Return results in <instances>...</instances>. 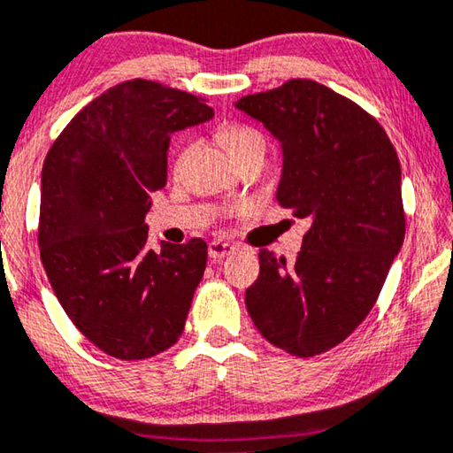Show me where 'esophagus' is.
I'll list each match as a JSON object with an SVG mask.
<instances>
[{"instance_id":"obj_1","label":"esophagus","mask_w":453,"mask_h":453,"mask_svg":"<svg viewBox=\"0 0 453 453\" xmlns=\"http://www.w3.org/2000/svg\"><path fill=\"white\" fill-rule=\"evenodd\" d=\"M235 250H238L235 244H229V242L224 240H213L211 244H209V256H211V258H226V256L234 254Z\"/></svg>"}]
</instances>
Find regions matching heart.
<instances>
[{"label": "heart", "mask_w": 453, "mask_h": 453, "mask_svg": "<svg viewBox=\"0 0 453 453\" xmlns=\"http://www.w3.org/2000/svg\"><path fill=\"white\" fill-rule=\"evenodd\" d=\"M218 138L232 160L250 152H265V136L252 126L226 124L219 127Z\"/></svg>", "instance_id": "heart-1"}]
</instances>
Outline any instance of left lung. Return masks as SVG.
Instances as JSON below:
<instances>
[{"mask_svg": "<svg viewBox=\"0 0 453 453\" xmlns=\"http://www.w3.org/2000/svg\"><path fill=\"white\" fill-rule=\"evenodd\" d=\"M235 107L280 142L279 205L311 219L293 265L260 250L248 313L273 346L313 357L366 319L399 254L401 162L368 111L311 79H291Z\"/></svg>", "mask_w": 453, "mask_h": 453, "instance_id": "1", "label": "left lung"}]
</instances>
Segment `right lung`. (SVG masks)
<instances>
[{"instance_id":"right-lung-1","label":"right lung","mask_w":453,"mask_h":453,"mask_svg":"<svg viewBox=\"0 0 453 453\" xmlns=\"http://www.w3.org/2000/svg\"><path fill=\"white\" fill-rule=\"evenodd\" d=\"M203 97L157 81H124L85 105L42 166L38 246L65 313L101 352L144 360L183 334L207 244L146 246L144 215L166 185L174 132L203 124Z\"/></svg>"}]
</instances>
